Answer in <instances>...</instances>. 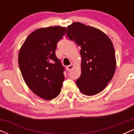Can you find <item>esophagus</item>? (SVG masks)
Returning <instances> with one entry per match:
<instances>
[{"label":"esophagus","instance_id":"esophagus-1","mask_svg":"<svg viewBox=\"0 0 134 134\" xmlns=\"http://www.w3.org/2000/svg\"><path fill=\"white\" fill-rule=\"evenodd\" d=\"M73 67H74V65H73V64H71V65L67 66V67H66V69H67V71L69 72V71H70V70H71L72 69H73Z\"/></svg>","mask_w":134,"mask_h":134}]
</instances>
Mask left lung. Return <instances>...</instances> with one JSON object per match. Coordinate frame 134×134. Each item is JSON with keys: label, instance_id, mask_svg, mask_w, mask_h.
I'll use <instances>...</instances> for the list:
<instances>
[{"label": "left lung", "instance_id": "1", "mask_svg": "<svg viewBox=\"0 0 134 134\" xmlns=\"http://www.w3.org/2000/svg\"><path fill=\"white\" fill-rule=\"evenodd\" d=\"M67 35L81 47V74L76 82L77 86L87 96L100 93L111 81L116 69L111 41L101 30L79 22L68 26Z\"/></svg>", "mask_w": 134, "mask_h": 134}]
</instances>
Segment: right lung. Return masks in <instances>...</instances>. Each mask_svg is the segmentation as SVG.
<instances>
[{
	"label": "right lung",
	"instance_id": "right-lung-1",
	"mask_svg": "<svg viewBox=\"0 0 134 134\" xmlns=\"http://www.w3.org/2000/svg\"><path fill=\"white\" fill-rule=\"evenodd\" d=\"M65 27L38 29L27 36L18 55L21 74L27 86L46 100L54 99L61 91L65 67L55 55L57 43Z\"/></svg>",
	"mask_w": 134,
	"mask_h": 134
}]
</instances>
